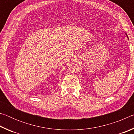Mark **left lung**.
Listing matches in <instances>:
<instances>
[{
	"instance_id": "1",
	"label": "left lung",
	"mask_w": 134,
	"mask_h": 134,
	"mask_svg": "<svg viewBox=\"0 0 134 134\" xmlns=\"http://www.w3.org/2000/svg\"><path fill=\"white\" fill-rule=\"evenodd\" d=\"M127 37H128V36H127Z\"/></svg>"
}]
</instances>
